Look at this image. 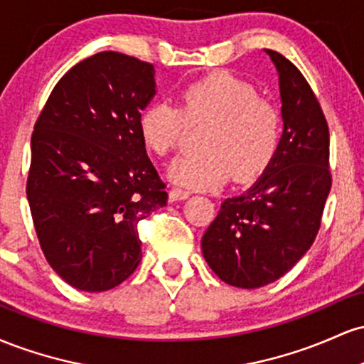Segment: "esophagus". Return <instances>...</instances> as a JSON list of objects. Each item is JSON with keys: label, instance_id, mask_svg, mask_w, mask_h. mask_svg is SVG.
I'll return each mask as SVG.
<instances>
[{"label": "esophagus", "instance_id": "esophagus-1", "mask_svg": "<svg viewBox=\"0 0 364 364\" xmlns=\"http://www.w3.org/2000/svg\"><path fill=\"white\" fill-rule=\"evenodd\" d=\"M191 195V191L183 190V188H171L169 190V200L171 202H178V200H185Z\"/></svg>", "mask_w": 364, "mask_h": 364}]
</instances>
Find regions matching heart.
<instances>
[{"mask_svg": "<svg viewBox=\"0 0 364 364\" xmlns=\"http://www.w3.org/2000/svg\"><path fill=\"white\" fill-rule=\"evenodd\" d=\"M185 123H205L200 152L185 154L171 166V178L191 188H215L232 176L250 183L270 166L281 147L284 119L272 99L228 72L190 82L178 92L176 107L152 102L139 116L144 145L156 156L176 149Z\"/></svg>", "mask_w": 364, "mask_h": 364, "instance_id": "heart-1", "label": "heart"}]
</instances>
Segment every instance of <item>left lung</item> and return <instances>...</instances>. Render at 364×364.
Listing matches in <instances>:
<instances>
[{
	"instance_id": "8db88e82",
	"label": "left lung",
	"mask_w": 364,
	"mask_h": 364,
	"mask_svg": "<svg viewBox=\"0 0 364 364\" xmlns=\"http://www.w3.org/2000/svg\"><path fill=\"white\" fill-rule=\"evenodd\" d=\"M284 133L274 161L245 193L225 198L202 237L208 267L229 286L257 289L289 272L310 250L332 186L328 124L310 83L282 54Z\"/></svg>"
}]
</instances>
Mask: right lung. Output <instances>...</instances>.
I'll list each match as a JSON object with an SVG mask.
<instances>
[{"label": "right lung", "mask_w": 364, "mask_h": 364, "mask_svg": "<svg viewBox=\"0 0 364 364\" xmlns=\"http://www.w3.org/2000/svg\"><path fill=\"white\" fill-rule=\"evenodd\" d=\"M154 66L102 51L56 83L34 124L27 198L46 260L65 282L109 291L141 258L139 223L168 202L139 116Z\"/></svg>", "instance_id": "add662e5"}]
</instances>
